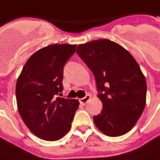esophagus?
Here are the masks:
<instances>
[{"label":"esophagus","mask_w":160,"mask_h":160,"mask_svg":"<svg viewBox=\"0 0 160 160\" xmlns=\"http://www.w3.org/2000/svg\"><path fill=\"white\" fill-rule=\"evenodd\" d=\"M90 98L91 96L89 95V94H88V95L85 96L83 98H81V99L79 100V102H80V103H81L82 105H86L87 103H88V101L90 100Z\"/></svg>","instance_id":"34e87169"}]
</instances>
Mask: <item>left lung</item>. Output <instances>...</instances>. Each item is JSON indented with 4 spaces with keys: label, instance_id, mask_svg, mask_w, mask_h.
<instances>
[{
    "label": "left lung",
    "instance_id": "left-lung-1",
    "mask_svg": "<svg viewBox=\"0 0 160 160\" xmlns=\"http://www.w3.org/2000/svg\"><path fill=\"white\" fill-rule=\"evenodd\" d=\"M77 53L92 72L103 106L100 114L93 116L96 126L112 137L131 131L146 102V81L137 62L108 39L79 44Z\"/></svg>",
    "mask_w": 160,
    "mask_h": 160
}]
</instances>
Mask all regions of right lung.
<instances>
[{
    "mask_svg": "<svg viewBox=\"0 0 160 160\" xmlns=\"http://www.w3.org/2000/svg\"><path fill=\"white\" fill-rule=\"evenodd\" d=\"M77 45L51 44L27 60L16 82L18 111L28 128L40 139L54 141L69 131L79 102L59 98L63 68Z\"/></svg>",
    "mask_w": 160,
    "mask_h": 160,
    "instance_id": "right-lung-1",
    "label": "right lung"
}]
</instances>
